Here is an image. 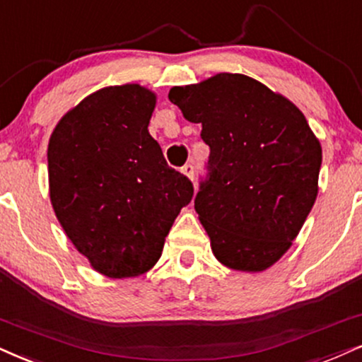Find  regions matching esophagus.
Returning <instances> with one entry per match:
<instances>
[{
	"instance_id": "esophagus-1",
	"label": "esophagus",
	"mask_w": 362,
	"mask_h": 362,
	"mask_svg": "<svg viewBox=\"0 0 362 362\" xmlns=\"http://www.w3.org/2000/svg\"><path fill=\"white\" fill-rule=\"evenodd\" d=\"M181 171H182V174H185V176H188L189 180H193V177H194V166H193V163L185 164Z\"/></svg>"
}]
</instances>
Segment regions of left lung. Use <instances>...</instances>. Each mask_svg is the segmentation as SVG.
Returning a JSON list of instances; mask_svg holds the SVG:
<instances>
[{
	"instance_id": "left-lung-1",
	"label": "left lung",
	"mask_w": 362,
	"mask_h": 362,
	"mask_svg": "<svg viewBox=\"0 0 362 362\" xmlns=\"http://www.w3.org/2000/svg\"><path fill=\"white\" fill-rule=\"evenodd\" d=\"M169 100L202 124L208 174L194 209L223 265L263 272L300 231L319 191L322 147L288 99L242 74L173 87Z\"/></svg>"
}]
</instances>
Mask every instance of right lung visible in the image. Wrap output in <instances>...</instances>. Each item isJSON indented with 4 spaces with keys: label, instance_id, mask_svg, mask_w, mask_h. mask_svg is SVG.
Listing matches in <instances>:
<instances>
[{
    "label": "right lung",
    "instance_id": "right-lung-1",
    "mask_svg": "<svg viewBox=\"0 0 362 362\" xmlns=\"http://www.w3.org/2000/svg\"><path fill=\"white\" fill-rule=\"evenodd\" d=\"M156 93L139 83L105 87L69 110L48 142V185L62 228L93 270L146 274L193 185L169 168L147 126Z\"/></svg>",
    "mask_w": 362,
    "mask_h": 362
}]
</instances>
